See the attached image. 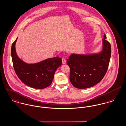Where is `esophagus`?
I'll list each match as a JSON object with an SVG mask.
<instances>
[{"label":"esophagus","instance_id":"esophagus-1","mask_svg":"<svg viewBox=\"0 0 126 126\" xmlns=\"http://www.w3.org/2000/svg\"><path fill=\"white\" fill-rule=\"evenodd\" d=\"M62 62L63 64H65L66 63V59L64 58H63L62 59Z\"/></svg>","mask_w":126,"mask_h":126}]
</instances>
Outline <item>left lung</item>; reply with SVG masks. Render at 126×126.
<instances>
[{"label":"left lung","mask_w":126,"mask_h":126,"mask_svg":"<svg viewBox=\"0 0 126 126\" xmlns=\"http://www.w3.org/2000/svg\"><path fill=\"white\" fill-rule=\"evenodd\" d=\"M104 35L101 51L91 54H72L67 59L70 69L71 83L78 89L93 87L100 82L107 72L111 54L110 43Z\"/></svg>","instance_id":"left-lung-1"}]
</instances>
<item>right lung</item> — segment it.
Listing matches in <instances>:
<instances>
[{"instance_id":"1","label":"right lung","mask_w":126,"mask_h":126,"mask_svg":"<svg viewBox=\"0 0 126 126\" xmlns=\"http://www.w3.org/2000/svg\"><path fill=\"white\" fill-rule=\"evenodd\" d=\"M17 39L18 37L12 44L11 50L13 67L17 75L29 87L38 89L48 87L52 82L57 69L62 64V59L57 57L36 63H27L17 54L15 45Z\"/></svg>"}]
</instances>
